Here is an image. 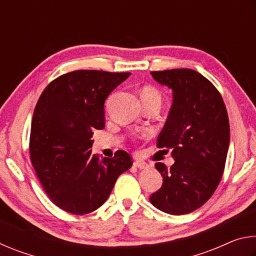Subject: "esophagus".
<instances>
[{"label": "esophagus", "mask_w": 256, "mask_h": 256, "mask_svg": "<svg viewBox=\"0 0 256 256\" xmlns=\"http://www.w3.org/2000/svg\"><path fill=\"white\" fill-rule=\"evenodd\" d=\"M133 164H134V167L138 168V170H148V168H149V164H148L138 162V160H136V162H134Z\"/></svg>", "instance_id": "34e87169"}]
</instances>
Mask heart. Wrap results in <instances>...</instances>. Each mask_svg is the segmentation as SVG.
<instances>
[{
  "instance_id": "1",
  "label": "heart",
  "mask_w": 256,
  "mask_h": 256,
  "mask_svg": "<svg viewBox=\"0 0 256 256\" xmlns=\"http://www.w3.org/2000/svg\"><path fill=\"white\" fill-rule=\"evenodd\" d=\"M141 98L146 99V98H157L160 99V94L159 92L156 90L152 86H146V88L142 90L141 94Z\"/></svg>"
}]
</instances>
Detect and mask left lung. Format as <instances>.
Masks as SVG:
<instances>
[{
    "label": "left lung",
    "mask_w": 256,
    "mask_h": 256,
    "mask_svg": "<svg viewBox=\"0 0 256 256\" xmlns=\"http://www.w3.org/2000/svg\"><path fill=\"white\" fill-rule=\"evenodd\" d=\"M172 90V105L157 138L158 148L172 151L175 162L156 164L162 186L150 196L160 211L180 216L198 209L222 180L229 148V120L216 86L190 68L151 72Z\"/></svg>",
    "instance_id": "1"
}]
</instances>
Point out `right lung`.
<instances>
[{
	"label": "right lung",
	"mask_w": 256,
	"mask_h": 256,
	"mask_svg": "<svg viewBox=\"0 0 256 256\" xmlns=\"http://www.w3.org/2000/svg\"><path fill=\"white\" fill-rule=\"evenodd\" d=\"M131 73L79 70L56 78L34 110L29 151L47 196L60 209L86 214L102 206L118 177L132 166L126 151L92 152L94 130L105 128V100Z\"/></svg>",
	"instance_id": "1"
}]
</instances>
